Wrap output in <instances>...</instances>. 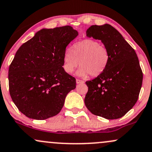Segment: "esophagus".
I'll return each mask as SVG.
<instances>
[{"label":"esophagus","instance_id":"34e87169","mask_svg":"<svg viewBox=\"0 0 152 152\" xmlns=\"http://www.w3.org/2000/svg\"><path fill=\"white\" fill-rule=\"evenodd\" d=\"M76 84H84V81H82V80H80V79H76Z\"/></svg>","mask_w":152,"mask_h":152}]
</instances>
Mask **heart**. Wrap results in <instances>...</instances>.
<instances>
[{
  "label": "heart",
  "instance_id": "heart-1",
  "mask_svg": "<svg viewBox=\"0 0 152 152\" xmlns=\"http://www.w3.org/2000/svg\"><path fill=\"white\" fill-rule=\"evenodd\" d=\"M108 50L94 39H86L74 44L72 49L65 51L63 68L66 73L71 74L79 66L77 75L86 77L90 74L97 76L103 73L109 62Z\"/></svg>",
  "mask_w": 152,
  "mask_h": 152
}]
</instances>
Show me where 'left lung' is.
Listing matches in <instances>:
<instances>
[{
    "label": "left lung",
    "instance_id": "obj_1",
    "mask_svg": "<svg viewBox=\"0 0 152 152\" xmlns=\"http://www.w3.org/2000/svg\"><path fill=\"white\" fill-rule=\"evenodd\" d=\"M88 37L99 39L110 55L102 73L86 81L84 99L87 109L95 115L108 120L124 116L136 103L143 81V73L133 48L111 25H93Z\"/></svg>",
    "mask_w": 152,
    "mask_h": 152
}]
</instances>
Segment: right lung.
<instances>
[{
  "label": "right lung",
  "instance_id": "1",
  "mask_svg": "<svg viewBox=\"0 0 152 152\" xmlns=\"http://www.w3.org/2000/svg\"><path fill=\"white\" fill-rule=\"evenodd\" d=\"M78 36L71 26L42 29L16 53L8 70L11 97L28 118L45 120L58 115L76 79L63 68L68 45Z\"/></svg>",
  "mask_w": 152,
  "mask_h": 152
}]
</instances>
